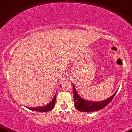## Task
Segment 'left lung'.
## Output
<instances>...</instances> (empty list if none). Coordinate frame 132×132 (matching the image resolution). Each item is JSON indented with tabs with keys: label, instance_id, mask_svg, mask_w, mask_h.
Wrapping results in <instances>:
<instances>
[{
	"label": "left lung",
	"instance_id": "1",
	"mask_svg": "<svg viewBox=\"0 0 132 132\" xmlns=\"http://www.w3.org/2000/svg\"><path fill=\"white\" fill-rule=\"evenodd\" d=\"M72 85L73 89H74V106L78 111H83V112H92V111H98L102 109L112 101V99L114 98V96L117 93V91L115 92L114 94L112 95L110 97H109L105 101L97 102H89L81 98V97H80L77 92L76 91V88H75L74 84H72Z\"/></svg>",
	"mask_w": 132,
	"mask_h": 132
}]
</instances>
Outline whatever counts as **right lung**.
Listing matches in <instances>:
<instances>
[{
    "label": "right lung",
    "mask_w": 132,
    "mask_h": 132,
    "mask_svg": "<svg viewBox=\"0 0 132 132\" xmlns=\"http://www.w3.org/2000/svg\"><path fill=\"white\" fill-rule=\"evenodd\" d=\"M56 94H55V96L53 98V99L52 100V101L50 102L49 104L47 105L43 106V107H35V108H29L27 107L29 109L33 111H39V112H46V111H51L54 108L55 106V101H56Z\"/></svg>",
    "instance_id": "1"
}]
</instances>
